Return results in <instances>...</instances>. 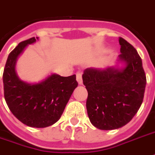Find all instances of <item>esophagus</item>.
<instances>
[{"instance_id": "obj_1", "label": "esophagus", "mask_w": 155, "mask_h": 155, "mask_svg": "<svg viewBox=\"0 0 155 155\" xmlns=\"http://www.w3.org/2000/svg\"><path fill=\"white\" fill-rule=\"evenodd\" d=\"M76 80H77L78 84H79V85H82V84H83L82 76H81V74L80 72H77V73H76Z\"/></svg>"}]
</instances>
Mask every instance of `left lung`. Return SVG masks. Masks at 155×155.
<instances>
[{"label": "left lung", "instance_id": "1", "mask_svg": "<svg viewBox=\"0 0 155 155\" xmlns=\"http://www.w3.org/2000/svg\"><path fill=\"white\" fill-rule=\"evenodd\" d=\"M119 44L121 54L115 65L88 68L82 74L88 91L89 118L101 130L117 129L129 123L144 96L146 76L141 58L125 39L120 38Z\"/></svg>", "mask_w": 155, "mask_h": 155}]
</instances>
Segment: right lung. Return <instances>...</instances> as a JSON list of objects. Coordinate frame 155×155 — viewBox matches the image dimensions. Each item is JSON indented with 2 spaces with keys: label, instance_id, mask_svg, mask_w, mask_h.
Listing matches in <instances>:
<instances>
[{
  "label": "right lung",
  "instance_id": "add662e5",
  "mask_svg": "<svg viewBox=\"0 0 155 155\" xmlns=\"http://www.w3.org/2000/svg\"><path fill=\"white\" fill-rule=\"evenodd\" d=\"M37 40L38 38L23 41L10 53L3 72V85L5 100L12 114L27 126L41 128L59 121L78 83L75 74L63 77L51 73L35 83L18 77L17 59Z\"/></svg>",
  "mask_w": 155,
  "mask_h": 155
}]
</instances>
